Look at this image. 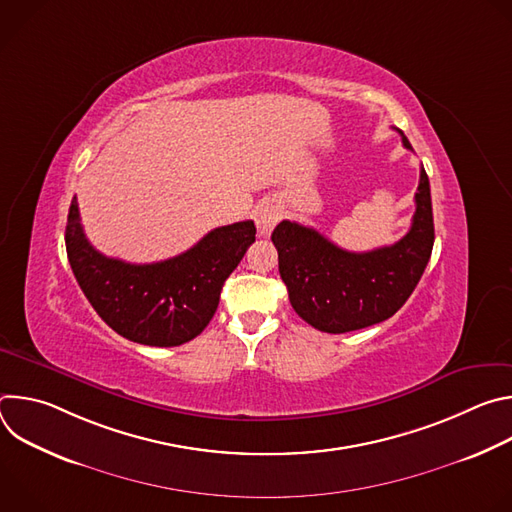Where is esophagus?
<instances>
[{
  "mask_svg": "<svg viewBox=\"0 0 512 512\" xmlns=\"http://www.w3.org/2000/svg\"><path fill=\"white\" fill-rule=\"evenodd\" d=\"M279 221H281V208L273 200L261 202L257 206V210H255V223H257L259 235L267 237Z\"/></svg>",
  "mask_w": 512,
  "mask_h": 512,
  "instance_id": "obj_1",
  "label": "esophagus"
}]
</instances>
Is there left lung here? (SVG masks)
Wrapping results in <instances>:
<instances>
[{
	"instance_id": "left-lung-1",
	"label": "left lung",
	"mask_w": 512,
	"mask_h": 512,
	"mask_svg": "<svg viewBox=\"0 0 512 512\" xmlns=\"http://www.w3.org/2000/svg\"><path fill=\"white\" fill-rule=\"evenodd\" d=\"M399 131V129H397ZM401 133L403 145L413 150ZM429 178L421 166L409 233L395 245L350 253L316 229L281 221L271 241L291 308L310 326L344 334L391 318L413 294L433 249Z\"/></svg>"
}]
</instances>
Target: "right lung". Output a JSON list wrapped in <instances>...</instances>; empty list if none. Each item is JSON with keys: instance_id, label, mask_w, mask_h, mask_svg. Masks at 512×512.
I'll list each match as a JSON object with an SVG mask.
<instances>
[{"instance_id": "1", "label": "right lung", "mask_w": 512, "mask_h": 512, "mask_svg": "<svg viewBox=\"0 0 512 512\" xmlns=\"http://www.w3.org/2000/svg\"><path fill=\"white\" fill-rule=\"evenodd\" d=\"M255 223L218 227L192 249L158 263L105 257L85 237L77 196L66 221V255L83 294L123 338L148 346H180L212 320L221 289L255 243Z\"/></svg>"}]
</instances>
